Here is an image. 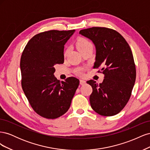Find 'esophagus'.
Returning <instances> with one entry per match:
<instances>
[{
  "mask_svg": "<svg viewBox=\"0 0 150 150\" xmlns=\"http://www.w3.org/2000/svg\"><path fill=\"white\" fill-rule=\"evenodd\" d=\"M86 84V81L84 79H80V84L84 85Z\"/></svg>",
  "mask_w": 150,
  "mask_h": 150,
  "instance_id": "esophagus-1",
  "label": "esophagus"
}]
</instances>
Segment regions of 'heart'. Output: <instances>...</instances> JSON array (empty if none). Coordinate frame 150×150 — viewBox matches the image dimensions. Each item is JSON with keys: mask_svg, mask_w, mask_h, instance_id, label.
Here are the masks:
<instances>
[{"mask_svg": "<svg viewBox=\"0 0 150 150\" xmlns=\"http://www.w3.org/2000/svg\"><path fill=\"white\" fill-rule=\"evenodd\" d=\"M93 44L87 39L80 38L78 40V42H77V47H78L79 52L83 51V50L87 49L88 48H93ZM77 72L80 74H81L82 71H81V70L79 69Z\"/></svg>", "mask_w": 150, "mask_h": 150, "instance_id": "obj_1", "label": "heart"}]
</instances>
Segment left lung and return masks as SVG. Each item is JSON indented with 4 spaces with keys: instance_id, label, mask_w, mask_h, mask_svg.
<instances>
[{
    "instance_id": "left-lung-1",
    "label": "left lung",
    "mask_w": 150,
    "mask_h": 150,
    "mask_svg": "<svg viewBox=\"0 0 150 150\" xmlns=\"http://www.w3.org/2000/svg\"><path fill=\"white\" fill-rule=\"evenodd\" d=\"M79 34L94 43L96 57L93 68L101 67L104 74L102 83L87 81L93 88L91 106L100 115H116L128 102L135 83L132 51L125 38L113 29L94 27L81 30Z\"/></svg>"
}]
</instances>
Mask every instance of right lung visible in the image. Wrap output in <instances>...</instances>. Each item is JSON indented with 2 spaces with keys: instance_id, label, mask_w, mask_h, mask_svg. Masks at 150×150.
<instances>
[{
  "instance_id": "right-lung-1",
  "label": "right lung",
  "mask_w": 150,
  "mask_h": 150,
  "mask_svg": "<svg viewBox=\"0 0 150 150\" xmlns=\"http://www.w3.org/2000/svg\"><path fill=\"white\" fill-rule=\"evenodd\" d=\"M75 30H51L35 35L21 58L22 89L34 111L47 119H56L68 111L79 84L74 77L57 80L54 66L63 64L64 45Z\"/></svg>"
}]
</instances>
